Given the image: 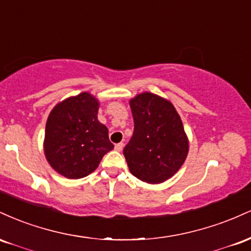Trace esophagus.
Returning a JSON list of instances; mask_svg holds the SVG:
<instances>
[{
    "label": "esophagus",
    "mask_w": 251,
    "mask_h": 251,
    "mask_svg": "<svg viewBox=\"0 0 251 251\" xmlns=\"http://www.w3.org/2000/svg\"><path fill=\"white\" fill-rule=\"evenodd\" d=\"M123 148H124V144L123 143H118V144H116V146H114V149L117 150V151H122L123 150Z\"/></svg>",
    "instance_id": "esophagus-1"
}]
</instances>
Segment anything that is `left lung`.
Segmentation results:
<instances>
[{
    "mask_svg": "<svg viewBox=\"0 0 251 251\" xmlns=\"http://www.w3.org/2000/svg\"><path fill=\"white\" fill-rule=\"evenodd\" d=\"M129 106L134 129L123 151L129 171L146 183H163L188 155V138L179 114L168 100L148 92L132 99Z\"/></svg>",
    "mask_w": 251,
    "mask_h": 251,
    "instance_id": "obj_1",
    "label": "left lung"
}]
</instances>
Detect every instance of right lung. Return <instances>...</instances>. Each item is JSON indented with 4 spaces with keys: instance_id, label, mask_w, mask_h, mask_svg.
<instances>
[{
    "instance_id": "add662e5",
    "label": "right lung",
    "mask_w": 251,
    "mask_h": 251,
    "mask_svg": "<svg viewBox=\"0 0 251 251\" xmlns=\"http://www.w3.org/2000/svg\"><path fill=\"white\" fill-rule=\"evenodd\" d=\"M99 102L83 93L57 103L46 125L45 154L50 166L71 179L88 176L114 145L98 120Z\"/></svg>"
}]
</instances>
